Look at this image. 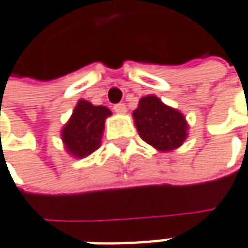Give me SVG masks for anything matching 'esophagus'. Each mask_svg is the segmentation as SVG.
I'll return each mask as SVG.
<instances>
[{"instance_id":"34e87169","label":"esophagus","mask_w":248,"mask_h":248,"mask_svg":"<svg viewBox=\"0 0 248 248\" xmlns=\"http://www.w3.org/2000/svg\"><path fill=\"white\" fill-rule=\"evenodd\" d=\"M113 110L118 113V115H124L127 109H126V105L124 104H116L115 107H113Z\"/></svg>"}]
</instances>
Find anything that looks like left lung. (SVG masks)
<instances>
[{
	"mask_svg": "<svg viewBox=\"0 0 248 248\" xmlns=\"http://www.w3.org/2000/svg\"><path fill=\"white\" fill-rule=\"evenodd\" d=\"M132 115L140 138L158 152L177 150L188 138L189 124L185 116L155 95L140 98Z\"/></svg>",
	"mask_w": 248,
	"mask_h": 248,
	"instance_id": "1",
	"label": "left lung"
}]
</instances>
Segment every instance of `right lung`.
<instances>
[{"instance_id": "add662e5", "label": "right lung", "mask_w": 248, "mask_h": 248, "mask_svg": "<svg viewBox=\"0 0 248 248\" xmlns=\"http://www.w3.org/2000/svg\"><path fill=\"white\" fill-rule=\"evenodd\" d=\"M112 115L107 107L80 99L62 129L64 150L71 157L85 158L101 146L105 119Z\"/></svg>"}]
</instances>
